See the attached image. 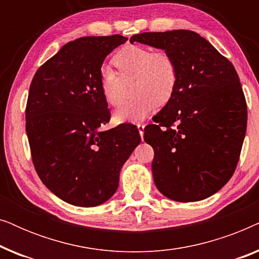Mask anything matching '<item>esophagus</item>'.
I'll use <instances>...</instances> for the list:
<instances>
[{"label":"esophagus","mask_w":259,"mask_h":259,"mask_svg":"<svg viewBox=\"0 0 259 259\" xmlns=\"http://www.w3.org/2000/svg\"><path fill=\"white\" fill-rule=\"evenodd\" d=\"M137 127H138V130H139V134H140V137H141V139H143V136H144V128H145V125L144 123H137Z\"/></svg>","instance_id":"obj_1"}]
</instances>
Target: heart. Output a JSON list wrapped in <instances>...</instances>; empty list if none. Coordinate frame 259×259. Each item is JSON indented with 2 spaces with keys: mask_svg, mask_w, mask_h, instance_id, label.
I'll use <instances>...</instances> for the list:
<instances>
[{
  "mask_svg": "<svg viewBox=\"0 0 259 259\" xmlns=\"http://www.w3.org/2000/svg\"><path fill=\"white\" fill-rule=\"evenodd\" d=\"M113 63L119 75L111 68L102 69L100 90L105 101L118 108L126 99L125 83L136 79L133 92L138 95L115 113L118 122L141 121L158 105L168 104L178 86V67L171 55L153 52L139 46H126L116 53Z\"/></svg>",
  "mask_w": 259,
  "mask_h": 259,
  "instance_id": "heart-1",
  "label": "heart"
}]
</instances>
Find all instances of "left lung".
Listing matches in <instances>:
<instances>
[{
  "mask_svg": "<svg viewBox=\"0 0 259 259\" xmlns=\"http://www.w3.org/2000/svg\"><path fill=\"white\" fill-rule=\"evenodd\" d=\"M130 41L164 49L178 67L175 97L144 133L154 150L155 186L182 203L208 198L232 177L246 132V101L235 67L191 30L137 34Z\"/></svg>",
  "mask_w": 259,
  "mask_h": 259,
  "instance_id": "left-lung-1",
  "label": "left lung"
}]
</instances>
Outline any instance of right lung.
<instances>
[{
    "label": "right lung",
    "mask_w": 259,
    "mask_h": 259,
    "mask_svg": "<svg viewBox=\"0 0 259 259\" xmlns=\"http://www.w3.org/2000/svg\"><path fill=\"white\" fill-rule=\"evenodd\" d=\"M127 37L86 36L66 44L35 73L26 107L31 159L56 197L81 207L107 201L122 165L140 144L139 131L111 119L100 90L101 66Z\"/></svg>",
    "instance_id": "1"
}]
</instances>
